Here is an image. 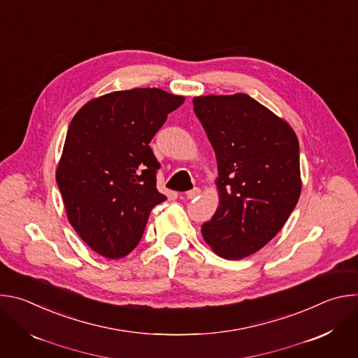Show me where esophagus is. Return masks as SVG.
<instances>
[{"mask_svg":"<svg viewBox=\"0 0 358 358\" xmlns=\"http://www.w3.org/2000/svg\"><path fill=\"white\" fill-rule=\"evenodd\" d=\"M199 194H201V189H199V188H192V189H189V191L185 192V195H187L188 199H194V198L198 196Z\"/></svg>","mask_w":358,"mask_h":358,"instance_id":"esophagus-1","label":"esophagus"}]
</instances>
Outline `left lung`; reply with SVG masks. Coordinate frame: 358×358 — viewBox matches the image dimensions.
<instances>
[{"mask_svg":"<svg viewBox=\"0 0 358 358\" xmlns=\"http://www.w3.org/2000/svg\"><path fill=\"white\" fill-rule=\"evenodd\" d=\"M214 147L220 206L201 232L224 259H242L282 229L301 191L299 140L287 122L245 93L192 99Z\"/></svg>","mask_w":358,"mask_h":358,"instance_id":"1","label":"left lung"}]
</instances>
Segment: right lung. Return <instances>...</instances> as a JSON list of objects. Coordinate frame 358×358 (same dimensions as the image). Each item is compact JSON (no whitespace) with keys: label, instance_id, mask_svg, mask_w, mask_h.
Instances as JSON below:
<instances>
[{"label":"right lung","instance_id":"right-lung-1","mask_svg":"<svg viewBox=\"0 0 358 358\" xmlns=\"http://www.w3.org/2000/svg\"><path fill=\"white\" fill-rule=\"evenodd\" d=\"M184 100L157 87L119 90L92 99L72 119L57 182L71 225L101 257L129 255L151 210L167 199L150 141Z\"/></svg>","mask_w":358,"mask_h":358}]
</instances>
